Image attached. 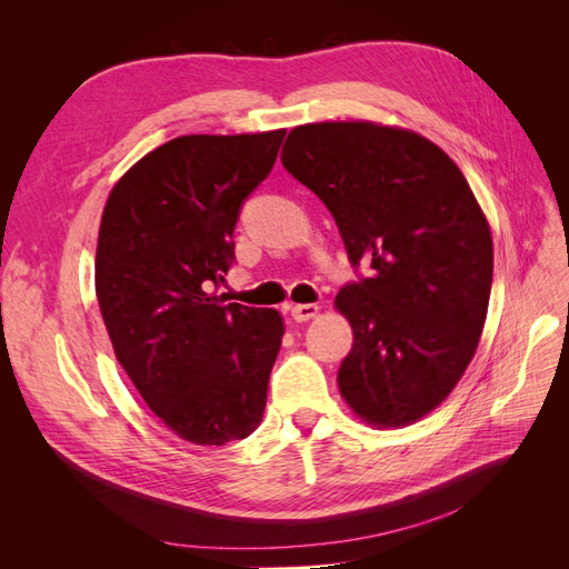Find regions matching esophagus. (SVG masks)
<instances>
[{"instance_id":"obj_1","label":"esophagus","mask_w":569,"mask_h":569,"mask_svg":"<svg viewBox=\"0 0 569 569\" xmlns=\"http://www.w3.org/2000/svg\"><path fill=\"white\" fill-rule=\"evenodd\" d=\"M318 311H320L318 303H297V306H291V318H295L297 322H308L318 316Z\"/></svg>"}]
</instances>
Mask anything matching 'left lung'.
<instances>
[{
  "instance_id": "8db88e82",
  "label": "left lung",
  "mask_w": 569,
  "mask_h": 569,
  "mask_svg": "<svg viewBox=\"0 0 569 569\" xmlns=\"http://www.w3.org/2000/svg\"><path fill=\"white\" fill-rule=\"evenodd\" d=\"M280 159L330 209L351 263L375 270L335 299L353 330L341 399L372 427L418 422L460 382L485 330L493 280L485 211L449 153L406 128L306 123L287 134Z\"/></svg>"
}]
</instances>
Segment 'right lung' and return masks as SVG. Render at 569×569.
I'll return each instance as SVG.
<instances>
[{"instance_id":"add662e5","label":"right lung","mask_w":569,"mask_h":569,"mask_svg":"<svg viewBox=\"0 0 569 569\" xmlns=\"http://www.w3.org/2000/svg\"><path fill=\"white\" fill-rule=\"evenodd\" d=\"M282 137H176L113 184L101 213L94 289L116 360L189 443L247 439L263 418L282 316L222 306L206 289L228 272L239 209L268 178Z\"/></svg>"}]
</instances>
